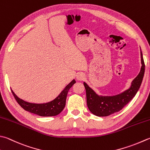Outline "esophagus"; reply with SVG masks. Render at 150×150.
Listing matches in <instances>:
<instances>
[{
	"mask_svg": "<svg viewBox=\"0 0 150 150\" xmlns=\"http://www.w3.org/2000/svg\"><path fill=\"white\" fill-rule=\"evenodd\" d=\"M77 79L78 81H83L84 79H85V77L83 73H79L77 75Z\"/></svg>",
	"mask_w": 150,
	"mask_h": 150,
	"instance_id": "34e87169",
	"label": "esophagus"
}]
</instances>
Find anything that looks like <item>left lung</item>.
I'll return each instance as SVG.
<instances>
[{
  "instance_id": "8db88e82",
  "label": "left lung",
  "mask_w": 150,
  "mask_h": 150,
  "mask_svg": "<svg viewBox=\"0 0 150 150\" xmlns=\"http://www.w3.org/2000/svg\"><path fill=\"white\" fill-rule=\"evenodd\" d=\"M140 54L142 67L139 74L132 82L130 88L119 95L112 97L99 96L86 83H84L86 89L87 106L91 112L97 116H107L121 110L135 96L141 85L145 71V64L142 52Z\"/></svg>"
}]
</instances>
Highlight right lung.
I'll return each instance as SVG.
<instances>
[{
  "label": "right lung",
  "instance_id": "1",
  "mask_svg": "<svg viewBox=\"0 0 150 150\" xmlns=\"http://www.w3.org/2000/svg\"><path fill=\"white\" fill-rule=\"evenodd\" d=\"M75 83L76 81L73 80L68 85H67L60 95L53 101L43 104H35L26 102L19 99L12 90L11 92L18 104L24 110L40 116H53L58 115L63 110L66 105L67 92Z\"/></svg>",
  "mask_w": 150,
  "mask_h": 150
}]
</instances>
